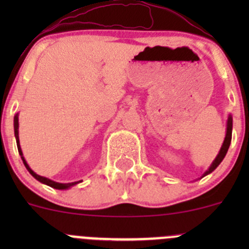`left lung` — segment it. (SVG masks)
<instances>
[{"label":"left lung","mask_w":249,"mask_h":249,"mask_svg":"<svg viewBox=\"0 0 249 249\" xmlns=\"http://www.w3.org/2000/svg\"><path fill=\"white\" fill-rule=\"evenodd\" d=\"M231 134H232V117L231 115H229V117H228V123H227V134H225V139H224V142H223L222 148H220L219 153H218V155L215 157V159L213 160L212 165L208 167L207 171L203 173L202 177H205L206 175H208V173L214 171V170L217 169L218 165L223 161L224 157L227 155L228 149H229L230 142H231Z\"/></svg>","instance_id":"obj_1"}]
</instances>
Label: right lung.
<instances>
[{
	"instance_id": "obj_1",
	"label": "right lung",
	"mask_w": 249,
	"mask_h": 249,
	"mask_svg": "<svg viewBox=\"0 0 249 249\" xmlns=\"http://www.w3.org/2000/svg\"><path fill=\"white\" fill-rule=\"evenodd\" d=\"M18 113L16 114V117H14V135H16V140H17V145H18V150H19V154L20 157H21L22 159V162H24L25 167L27 169V171L31 173L32 176H34L35 178H36L37 180H39L41 183H43V184H47L49 185V187L54 188V189H69V188L73 187V185L78 184L79 182H82V180H79V182H72V183H57V182H54V180L49 179V178H46V177H42V176L37 175V173H35L32 171L31 169H30V166L27 165L26 160L24 159V157H22V152H21V148H20V142H19V118H18Z\"/></svg>"
}]
</instances>
